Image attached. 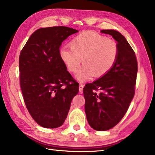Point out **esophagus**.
<instances>
[{
    "label": "esophagus",
    "instance_id": "obj_1",
    "mask_svg": "<svg viewBox=\"0 0 155 155\" xmlns=\"http://www.w3.org/2000/svg\"><path fill=\"white\" fill-rule=\"evenodd\" d=\"M83 87H84L83 84L80 83V85H79V91H80V92H82V91L83 90Z\"/></svg>",
    "mask_w": 155,
    "mask_h": 155
}]
</instances>
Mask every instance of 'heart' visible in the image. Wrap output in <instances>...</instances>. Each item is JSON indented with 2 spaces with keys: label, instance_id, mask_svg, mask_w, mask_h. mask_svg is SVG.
<instances>
[{
  "label": "heart",
  "instance_id": "1",
  "mask_svg": "<svg viewBox=\"0 0 155 155\" xmlns=\"http://www.w3.org/2000/svg\"><path fill=\"white\" fill-rule=\"evenodd\" d=\"M70 46L60 49V58L72 72L78 70L82 59L84 64L75 75L80 82L107 74L114 67L119 53L115 40L92 31H84L75 36Z\"/></svg>",
  "mask_w": 155,
  "mask_h": 155
}]
</instances>
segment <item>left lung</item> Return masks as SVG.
<instances>
[{
  "mask_svg": "<svg viewBox=\"0 0 155 155\" xmlns=\"http://www.w3.org/2000/svg\"><path fill=\"white\" fill-rule=\"evenodd\" d=\"M117 41L119 53L111 70L83 88L85 110L89 124L94 130L111 129L124 117L135 95L137 61L135 53L118 31L102 30Z\"/></svg>",
  "mask_w": 155,
  "mask_h": 155,
  "instance_id": "obj_1",
  "label": "left lung"
}]
</instances>
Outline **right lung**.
<instances>
[{
	"instance_id": "right-lung-1",
	"label": "right lung",
	"mask_w": 155,
	"mask_h": 155,
	"mask_svg": "<svg viewBox=\"0 0 155 155\" xmlns=\"http://www.w3.org/2000/svg\"><path fill=\"white\" fill-rule=\"evenodd\" d=\"M78 31L67 27L41 28L28 38L19 57L20 83L26 107L44 128L61 127L78 83L59 56L63 41Z\"/></svg>"
}]
</instances>
